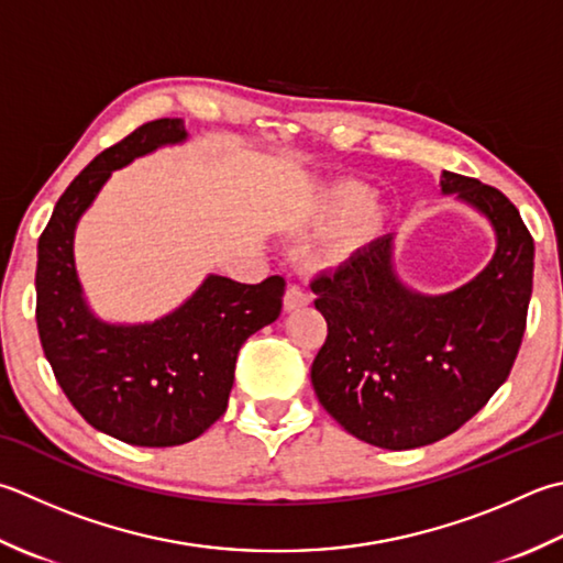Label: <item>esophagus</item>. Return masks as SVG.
<instances>
[{"label": "esophagus", "instance_id": "obj_1", "mask_svg": "<svg viewBox=\"0 0 563 563\" xmlns=\"http://www.w3.org/2000/svg\"><path fill=\"white\" fill-rule=\"evenodd\" d=\"M283 305H285V312H292V310H300V307L310 305V292L302 290L300 285H290L288 290H285L283 297Z\"/></svg>", "mask_w": 563, "mask_h": 563}]
</instances>
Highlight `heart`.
<instances>
[{
	"label": "heart",
	"mask_w": 563,
	"mask_h": 563,
	"mask_svg": "<svg viewBox=\"0 0 563 563\" xmlns=\"http://www.w3.org/2000/svg\"><path fill=\"white\" fill-rule=\"evenodd\" d=\"M346 216L350 219L341 227L336 244L332 249V261L336 263L354 258L356 253L373 246V241L383 234L385 224L383 207L376 200H368L366 187L354 180L329 187L317 209L319 222L327 224L341 222Z\"/></svg>",
	"instance_id": "b5f03b06"
}]
</instances>
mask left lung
<instances>
[{
    "instance_id": "obj_1",
    "label": "left lung",
    "mask_w": 563,
    "mask_h": 563,
    "mask_svg": "<svg viewBox=\"0 0 563 563\" xmlns=\"http://www.w3.org/2000/svg\"><path fill=\"white\" fill-rule=\"evenodd\" d=\"M442 195L476 209L495 253L444 295L412 290L395 271V234L312 280L329 334L312 363L319 402L349 434L402 451L468 422L508 380L532 297L534 241L500 190L442 173Z\"/></svg>"
}]
</instances>
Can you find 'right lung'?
I'll return each mask as SVG.
<instances>
[{
  "mask_svg": "<svg viewBox=\"0 0 563 563\" xmlns=\"http://www.w3.org/2000/svg\"><path fill=\"white\" fill-rule=\"evenodd\" d=\"M185 141L183 119H156L99 153L38 239L36 322L55 380L95 429L134 446H178L207 432L227 412L239 349L283 307L280 275L244 285L214 273L153 322H107L87 305L75 268L77 222L114 170Z\"/></svg>",
  "mask_w": 563,
  "mask_h": 563,
  "instance_id": "right-lung-1",
  "label": "right lung"
}]
</instances>
